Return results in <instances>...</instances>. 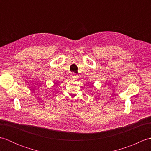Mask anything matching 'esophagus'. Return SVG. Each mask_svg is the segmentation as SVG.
<instances>
[{
    "label": "esophagus",
    "mask_w": 151,
    "mask_h": 151,
    "mask_svg": "<svg viewBox=\"0 0 151 151\" xmlns=\"http://www.w3.org/2000/svg\"><path fill=\"white\" fill-rule=\"evenodd\" d=\"M70 78H71L72 79H76L77 78V76L76 75L75 73H72L71 76H70Z\"/></svg>",
    "instance_id": "esophagus-1"
}]
</instances>
